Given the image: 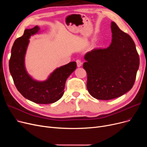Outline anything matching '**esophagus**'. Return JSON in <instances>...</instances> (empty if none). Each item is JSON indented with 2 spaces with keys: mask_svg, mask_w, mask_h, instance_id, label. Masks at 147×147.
Returning a JSON list of instances; mask_svg holds the SVG:
<instances>
[{
  "mask_svg": "<svg viewBox=\"0 0 147 147\" xmlns=\"http://www.w3.org/2000/svg\"><path fill=\"white\" fill-rule=\"evenodd\" d=\"M76 63H77V65H78V67H81V65L82 64V63L80 59H77L76 60Z\"/></svg>",
  "mask_w": 147,
  "mask_h": 147,
  "instance_id": "esophagus-1",
  "label": "esophagus"
}]
</instances>
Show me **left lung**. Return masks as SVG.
<instances>
[{"label": "left lung", "instance_id": "left-lung-1", "mask_svg": "<svg viewBox=\"0 0 147 147\" xmlns=\"http://www.w3.org/2000/svg\"><path fill=\"white\" fill-rule=\"evenodd\" d=\"M112 41L107 48H95L84 55L83 67L91 96L110 100L126 94L133 87L140 57L132 38L111 22Z\"/></svg>", "mask_w": 147, "mask_h": 147}]
</instances>
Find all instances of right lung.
<instances>
[{
	"instance_id": "add662e5",
	"label": "right lung",
	"mask_w": 147,
	"mask_h": 147,
	"mask_svg": "<svg viewBox=\"0 0 147 147\" xmlns=\"http://www.w3.org/2000/svg\"><path fill=\"white\" fill-rule=\"evenodd\" d=\"M38 26L26 29L24 34L15 40L9 61V71L20 93L30 101L37 104L55 102L63 96L67 78L76 69L74 61L57 68L47 80L37 82L27 74L24 67V57L30 37L38 32Z\"/></svg>"
}]
</instances>
